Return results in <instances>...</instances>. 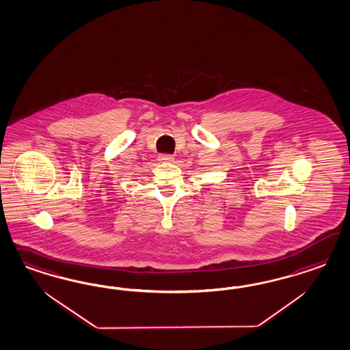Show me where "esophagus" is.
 Returning a JSON list of instances; mask_svg holds the SVG:
<instances>
[{"mask_svg": "<svg viewBox=\"0 0 350 350\" xmlns=\"http://www.w3.org/2000/svg\"><path fill=\"white\" fill-rule=\"evenodd\" d=\"M159 161H161V163H170V161H173L174 160V158L172 157V155H168V154H161V155H159Z\"/></svg>", "mask_w": 350, "mask_h": 350, "instance_id": "1", "label": "esophagus"}]
</instances>
